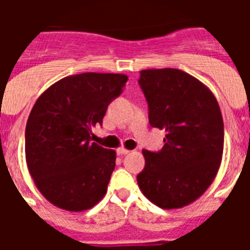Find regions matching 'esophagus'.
Here are the masks:
<instances>
[{
  "label": "esophagus",
  "mask_w": 250,
  "mask_h": 250,
  "mask_svg": "<svg viewBox=\"0 0 250 250\" xmlns=\"http://www.w3.org/2000/svg\"><path fill=\"white\" fill-rule=\"evenodd\" d=\"M117 153L119 154V156H123V154H128L129 150H128V149H125V148H118Z\"/></svg>",
  "instance_id": "esophagus-1"
}]
</instances>
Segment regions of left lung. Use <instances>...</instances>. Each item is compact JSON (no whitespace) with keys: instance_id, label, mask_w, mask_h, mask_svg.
Wrapping results in <instances>:
<instances>
[{"instance_id":"obj_1","label":"left lung","mask_w":250,"mask_h":250,"mask_svg":"<svg viewBox=\"0 0 250 250\" xmlns=\"http://www.w3.org/2000/svg\"><path fill=\"white\" fill-rule=\"evenodd\" d=\"M139 84L149 123L166 137L160 152L143 150L137 184L154 205L180 209L201 197L217 176L225 143L221 109L213 92L182 70H143Z\"/></svg>"}]
</instances>
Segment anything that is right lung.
<instances>
[{
	"mask_svg": "<svg viewBox=\"0 0 250 250\" xmlns=\"http://www.w3.org/2000/svg\"><path fill=\"white\" fill-rule=\"evenodd\" d=\"M127 75L84 72L50 85L25 125V161L40 193L60 209L83 211L101 201L117 153L92 143V128L123 92Z\"/></svg>",
	"mask_w": 250,
	"mask_h": 250,
	"instance_id": "add662e5",
	"label": "right lung"
}]
</instances>
